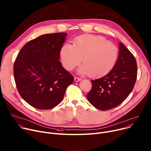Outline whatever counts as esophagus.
Segmentation results:
<instances>
[{
  "label": "esophagus",
  "instance_id": "obj_1",
  "mask_svg": "<svg viewBox=\"0 0 151 151\" xmlns=\"http://www.w3.org/2000/svg\"><path fill=\"white\" fill-rule=\"evenodd\" d=\"M81 80H82V78H78V77H74V81H75V82H80Z\"/></svg>",
  "mask_w": 151,
  "mask_h": 151
}]
</instances>
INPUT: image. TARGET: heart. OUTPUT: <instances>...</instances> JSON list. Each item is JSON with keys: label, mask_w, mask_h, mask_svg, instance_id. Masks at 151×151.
Listing matches in <instances>:
<instances>
[{"label": "heart", "mask_w": 151, "mask_h": 151, "mask_svg": "<svg viewBox=\"0 0 151 151\" xmlns=\"http://www.w3.org/2000/svg\"><path fill=\"white\" fill-rule=\"evenodd\" d=\"M59 54L61 64L66 71H73L82 61L83 64L78 73L99 78L114 68L118 59L119 49L102 36L84 34L76 37L73 45H63Z\"/></svg>", "instance_id": "obj_1"}]
</instances>
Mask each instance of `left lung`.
<instances>
[{"instance_id": "obj_1", "label": "left lung", "mask_w": 151, "mask_h": 151, "mask_svg": "<svg viewBox=\"0 0 151 151\" xmlns=\"http://www.w3.org/2000/svg\"><path fill=\"white\" fill-rule=\"evenodd\" d=\"M137 76V65L135 57L120 42L115 65L106 76L91 80L92 88L87 99L92 105L101 111L117 107L132 91Z\"/></svg>"}]
</instances>
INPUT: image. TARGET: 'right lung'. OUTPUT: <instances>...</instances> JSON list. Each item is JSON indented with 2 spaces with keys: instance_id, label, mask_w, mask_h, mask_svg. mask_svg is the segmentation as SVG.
Instances as JSON below:
<instances>
[{
  "instance_id": "right-lung-1",
  "label": "right lung",
  "mask_w": 151,
  "mask_h": 151,
  "mask_svg": "<svg viewBox=\"0 0 151 151\" xmlns=\"http://www.w3.org/2000/svg\"><path fill=\"white\" fill-rule=\"evenodd\" d=\"M67 34H43L25 44L14 63V77L18 92L29 105L50 109L63 99L74 77L62 66L60 50Z\"/></svg>"
}]
</instances>
